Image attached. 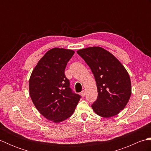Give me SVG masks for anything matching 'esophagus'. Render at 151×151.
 I'll return each instance as SVG.
<instances>
[{
	"mask_svg": "<svg viewBox=\"0 0 151 151\" xmlns=\"http://www.w3.org/2000/svg\"><path fill=\"white\" fill-rule=\"evenodd\" d=\"M81 95L82 97H85V95H86V91L84 90L82 91V92L81 93Z\"/></svg>",
	"mask_w": 151,
	"mask_h": 151,
	"instance_id": "1",
	"label": "esophagus"
}]
</instances>
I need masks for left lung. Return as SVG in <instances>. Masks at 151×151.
<instances>
[{
	"label": "left lung",
	"instance_id": "obj_1",
	"mask_svg": "<svg viewBox=\"0 0 151 151\" xmlns=\"http://www.w3.org/2000/svg\"><path fill=\"white\" fill-rule=\"evenodd\" d=\"M90 67L97 83L98 97L91 107L97 115L111 117L126 106L131 95L129 73L116 58L99 47L77 51Z\"/></svg>",
	"mask_w": 151,
	"mask_h": 151
}]
</instances>
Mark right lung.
<instances>
[{
	"label": "right lung",
	"mask_w": 151,
	"mask_h": 151,
	"mask_svg": "<svg viewBox=\"0 0 151 151\" xmlns=\"http://www.w3.org/2000/svg\"><path fill=\"white\" fill-rule=\"evenodd\" d=\"M75 52L54 48L45 54L33 70L29 81L30 95L40 113L54 123L71 116L81 99L65 77V69Z\"/></svg>",
	"instance_id": "1"
}]
</instances>
